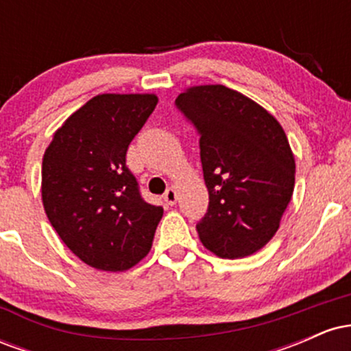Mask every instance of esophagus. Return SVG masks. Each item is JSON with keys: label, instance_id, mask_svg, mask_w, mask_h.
Instances as JSON below:
<instances>
[{"label": "esophagus", "instance_id": "obj_1", "mask_svg": "<svg viewBox=\"0 0 351 351\" xmlns=\"http://www.w3.org/2000/svg\"><path fill=\"white\" fill-rule=\"evenodd\" d=\"M176 199H178V193H176L175 188H168L167 193H165V201H167L168 204H175Z\"/></svg>", "mask_w": 351, "mask_h": 351}]
</instances>
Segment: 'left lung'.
I'll list each match as a JSON object with an SVG mask.
<instances>
[{
    "instance_id": "obj_1",
    "label": "left lung",
    "mask_w": 351,
    "mask_h": 351,
    "mask_svg": "<svg viewBox=\"0 0 351 351\" xmlns=\"http://www.w3.org/2000/svg\"><path fill=\"white\" fill-rule=\"evenodd\" d=\"M176 108L199 135L209 206L196 231L204 247L239 259L272 239L291 203L295 160L265 108L224 86L189 87Z\"/></svg>"
}]
</instances>
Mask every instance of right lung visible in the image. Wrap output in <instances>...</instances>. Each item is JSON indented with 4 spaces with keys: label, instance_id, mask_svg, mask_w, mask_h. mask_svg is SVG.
<instances>
[{
    "label": "right lung",
    "instance_id": "obj_1",
    "mask_svg": "<svg viewBox=\"0 0 351 351\" xmlns=\"http://www.w3.org/2000/svg\"><path fill=\"white\" fill-rule=\"evenodd\" d=\"M156 104L153 94L95 95L62 123L44 153V211L62 243L99 271L138 264L163 216L162 206L142 198L125 163Z\"/></svg>",
    "mask_w": 351,
    "mask_h": 351
}]
</instances>
